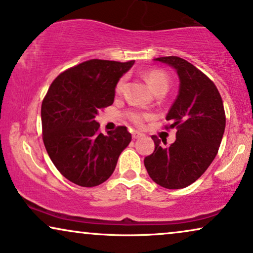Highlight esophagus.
Here are the masks:
<instances>
[{"label": "esophagus", "mask_w": 253, "mask_h": 253, "mask_svg": "<svg viewBox=\"0 0 253 253\" xmlns=\"http://www.w3.org/2000/svg\"><path fill=\"white\" fill-rule=\"evenodd\" d=\"M143 136H144L143 133H140V132H134V133H133V139H134V140L142 139Z\"/></svg>", "instance_id": "obj_1"}]
</instances>
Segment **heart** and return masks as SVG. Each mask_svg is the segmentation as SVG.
I'll return each mask as SVG.
<instances>
[{
  "instance_id": "b5f03b06",
  "label": "heart",
  "mask_w": 253,
  "mask_h": 253,
  "mask_svg": "<svg viewBox=\"0 0 253 253\" xmlns=\"http://www.w3.org/2000/svg\"><path fill=\"white\" fill-rule=\"evenodd\" d=\"M144 79H146L147 84L154 92L168 91V89H169V77H168L166 73L162 72V70H150V72H148L146 75H144ZM123 85L124 80H120L119 83L117 84V91H120V90L123 89ZM128 117L129 119L136 125H141L144 120L151 118L150 114L140 112H129Z\"/></svg>"
}]
</instances>
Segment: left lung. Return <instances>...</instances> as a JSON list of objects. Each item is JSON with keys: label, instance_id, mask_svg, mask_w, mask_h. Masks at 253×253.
<instances>
[{"label": "left lung", "instance_id": "8db88e82", "mask_svg": "<svg viewBox=\"0 0 253 253\" xmlns=\"http://www.w3.org/2000/svg\"><path fill=\"white\" fill-rule=\"evenodd\" d=\"M154 61L170 66L179 79L177 98L167 114L168 128L177 133L169 147L151 136L155 150L144 158V167L160 186L178 190L200 178L216 156L225 128L223 103L215 84L186 60L163 56Z\"/></svg>", "mask_w": 253, "mask_h": 253}]
</instances>
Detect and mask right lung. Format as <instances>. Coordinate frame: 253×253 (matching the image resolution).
<instances>
[{
	"mask_svg": "<svg viewBox=\"0 0 253 253\" xmlns=\"http://www.w3.org/2000/svg\"><path fill=\"white\" fill-rule=\"evenodd\" d=\"M134 62L89 60L50 84L42 104V140L54 166L72 183L92 187L109 179L132 140L124 126L99 133L95 118L112 105L118 82Z\"/></svg>",
	"mask_w": 253,
	"mask_h": 253,
	"instance_id": "1",
	"label": "right lung"
}]
</instances>
